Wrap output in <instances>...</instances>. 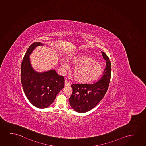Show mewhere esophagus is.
<instances>
[{"mask_svg":"<svg viewBox=\"0 0 146 146\" xmlns=\"http://www.w3.org/2000/svg\"><path fill=\"white\" fill-rule=\"evenodd\" d=\"M69 85H70V83H69V82H68V80H66L65 82V86H66V87H67V86H68Z\"/></svg>","mask_w":146,"mask_h":146,"instance_id":"obj_1","label":"esophagus"}]
</instances>
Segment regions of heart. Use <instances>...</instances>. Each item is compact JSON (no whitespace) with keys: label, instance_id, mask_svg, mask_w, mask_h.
Listing matches in <instances>:
<instances>
[{"label":"heart","instance_id":"1","mask_svg":"<svg viewBox=\"0 0 146 146\" xmlns=\"http://www.w3.org/2000/svg\"><path fill=\"white\" fill-rule=\"evenodd\" d=\"M70 63L75 68L72 72V76L79 83H90L96 81L103 73V68L101 63L86 54L73 56ZM62 66L66 69L68 68L66 61L62 62Z\"/></svg>","mask_w":146,"mask_h":146}]
</instances>
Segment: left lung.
<instances>
[{
    "label": "left lung",
    "mask_w": 146,
    "mask_h": 146,
    "mask_svg": "<svg viewBox=\"0 0 146 146\" xmlns=\"http://www.w3.org/2000/svg\"><path fill=\"white\" fill-rule=\"evenodd\" d=\"M106 61L103 75L93 84H72V95L69 99L70 105L78 113L87 112L94 108L105 96L109 87L111 72V61L104 52H102Z\"/></svg>",
    "instance_id": "left-lung-1"
}]
</instances>
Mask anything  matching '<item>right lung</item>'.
<instances>
[{"mask_svg": "<svg viewBox=\"0 0 146 146\" xmlns=\"http://www.w3.org/2000/svg\"><path fill=\"white\" fill-rule=\"evenodd\" d=\"M40 42L30 45L21 64V80L27 98L33 106L42 109L48 107L55 99L58 93L65 86V79L55 70L39 73L33 70L30 64L29 55Z\"/></svg>", "mask_w": 146, "mask_h": 146, "instance_id": "1", "label": "right lung"}]
</instances>
